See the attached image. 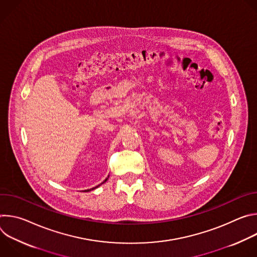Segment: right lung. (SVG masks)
I'll use <instances>...</instances> for the list:
<instances>
[{"label": "right lung", "mask_w": 257, "mask_h": 257, "mask_svg": "<svg viewBox=\"0 0 257 257\" xmlns=\"http://www.w3.org/2000/svg\"><path fill=\"white\" fill-rule=\"evenodd\" d=\"M107 178H108V176H107ZM107 178H105V180L102 182V183H104L106 180H107ZM98 186H100V185H98ZM98 186H95V187H93V188H91V189H87V190H85L86 192H88V191H91V190H93V189H95V188H97Z\"/></svg>", "instance_id": "obj_1"}]
</instances>
